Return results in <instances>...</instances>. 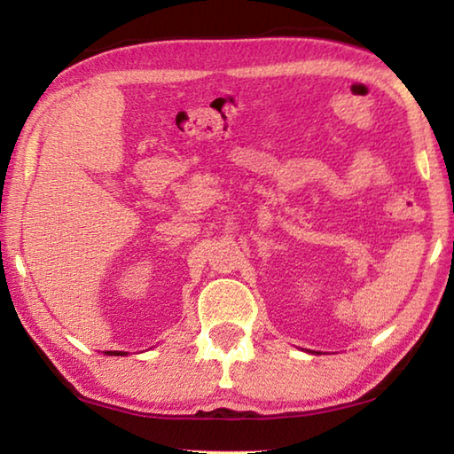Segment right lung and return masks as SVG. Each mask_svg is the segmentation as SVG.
<instances>
[{
    "instance_id": "right-lung-1",
    "label": "right lung",
    "mask_w": 454,
    "mask_h": 454,
    "mask_svg": "<svg viewBox=\"0 0 454 454\" xmlns=\"http://www.w3.org/2000/svg\"><path fill=\"white\" fill-rule=\"evenodd\" d=\"M107 355H114V356H124L126 352H121V350H107Z\"/></svg>"
}]
</instances>
